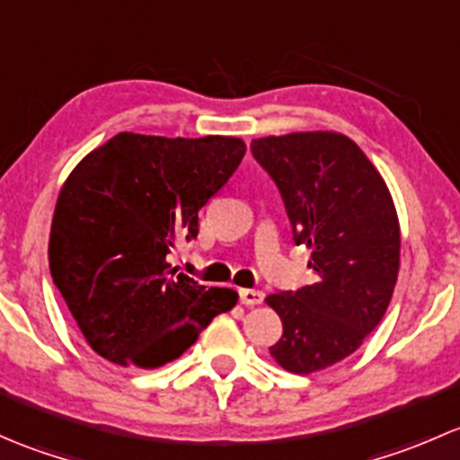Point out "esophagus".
I'll use <instances>...</instances> for the list:
<instances>
[{"instance_id":"obj_1","label":"esophagus","mask_w":460,"mask_h":460,"mask_svg":"<svg viewBox=\"0 0 460 460\" xmlns=\"http://www.w3.org/2000/svg\"><path fill=\"white\" fill-rule=\"evenodd\" d=\"M264 300V294L262 291H256V289H240V303L247 305V307H252V305H260Z\"/></svg>"}]
</instances>
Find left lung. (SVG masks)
<instances>
[{"instance_id":"8db88e82","label":"left lung","mask_w":460,"mask_h":460,"mask_svg":"<svg viewBox=\"0 0 460 460\" xmlns=\"http://www.w3.org/2000/svg\"><path fill=\"white\" fill-rule=\"evenodd\" d=\"M276 182L296 244L312 249L314 285L267 296L282 320L269 347L294 374L354 354L387 312L401 260L396 208L365 153L341 133H291L252 142Z\"/></svg>"}]
</instances>
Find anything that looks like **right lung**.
<instances>
[{"label": "right lung", "instance_id": "add662e5", "mask_svg": "<svg viewBox=\"0 0 460 460\" xmlns=\"http://www.w3.org/2000/svg\"><path fill=\"white\" fill-rule=\"evenodd\" d=\"M244 151L238 137L119 133L68 175L50 226V276L102 358L160 367L234 307V289L175 273L166 256L198 238V211Z\"/></svg>", "mask_w": 460, "mask_h": 460}]
</instances>
